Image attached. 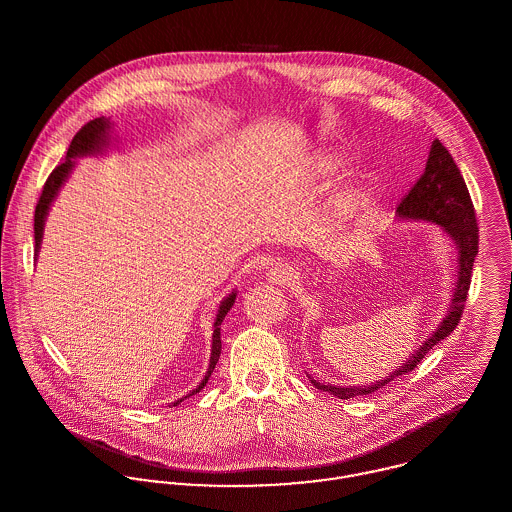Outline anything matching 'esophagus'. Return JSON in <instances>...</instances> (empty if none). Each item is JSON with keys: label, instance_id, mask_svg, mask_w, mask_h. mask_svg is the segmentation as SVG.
<instances>
[{"label": "esophagus", "instance_id": "obj_1", "mask_svg": "<svg viewBox=\"0 0 512 512\" xmlns=\"http://www.w3.org/2000/svg\"><path fill=\"white\" fill-rule=\"evenodd\" d=\"M293 280L292 270L284 264H274L270 270H268V282L270 284H276V286H286Z\"/></svg>", "mask_w": 512, "mask_h": 512}]
</instances>
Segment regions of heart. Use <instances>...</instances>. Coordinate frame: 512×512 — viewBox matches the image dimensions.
I'll list each match as a JSON object with an SVG mask.
<instances>
[{"instance_id":"heart-1","label":"heart","mask_w":512,"mask_h":512,"mask_svg":"<svg viewBox=\"0 0 512 512\" xmlns=\"http://www.w3.org/2000/svg\"><path fill=\"white\" fill-rule=\"evenodd\" d=\"M343 165H345V161H343L341 155L331 153V151H319V153L311 159L309 171H311V175H313L315 179L329 181V179H333V177L343 169ZM361 191H363V189H361L359 185H355V187L347 189V191L341 195V199H339L337 205H335V211H337L339 219L349 220L355 215V211L359 209V203H361Z\"/></svg>"}]
</instances>
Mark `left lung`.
Listing matches in <instances>:
<instances>
[{"mask_svg": "<svg viewBox=\"0 0 512 512\" xmlns=\"http://www.w3.org/2000/svg\"><path fill=\"white\" fill-rule=\"evenodd\" d=\"M396 213L400 219L428 220L439 224L447 236L455 242L459 252V272H457V286L451 295V303L447 307V313L443 321L439 323L438 329L422 343V347L412 355L398 370H394L384 380H376L366 386H333L323 384L317 380H311V384L317 390L329 392L341 400L355 398V396H366L380 388H384L394 378L414 370L420 365L422 359L432 351L434 345H438L441 339H445L459 323L465 299L471 286L473 276V262L479 252V226L475 219L473 201L469 197L467 185L463 181V175L459 167L455 165L451 153L445 146L434 140L430 147V155L426 161V169L422 177L416 181V185L408 191V195L400 201L396 207Z\"/></svg>", "mask_w": 512, "mask_h": 512, "instance_id": "obj_1", "label": "left lung"}]
</instances>
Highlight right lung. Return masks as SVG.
<instances>
[{"mask_svg":"<svg viewBox=\"0 0 512 512\" xmlns=\"http://www.w3.org/2000/svg\"><path fill=\"white\" fill-rule=\"evenodd\" d=\"M108 132H110V120L104 118V116H102V118H94V120H90L88 124H84V126L76 132V136H74L73 142H71V146H69L65 163L57 165V167L53 169V173L47 177V181H45V185H43V193H41L39 203H37V207H35V224H33V228H35V256H37V252H39V248H41L43 226H45V219H47V215H49L51 203L55 201L57 193H59L61 187L65 185L69 173L73 171L74 157H82V155H92V153L104 151V147L110 144V134H108ZM234 299H236V292L230 293L228 297H224V299L220 301L219 313H217V319H215V325H213L215 331H213L211 363H209L205 378L201 380V384H199L189 396H193V394H197V392H201V390L205 388V384L209 382V376L213 374L215 366L219 363L220 349H222V345H220V323H222L224 315L230 311ZM185 398H187V396H185ZM179 402H183V398L177 400L173 406H177Z\"/></svg>","mask_w":512,"mask_h":512,"instance_id":"1","label":"right lung"}]
</instances>
